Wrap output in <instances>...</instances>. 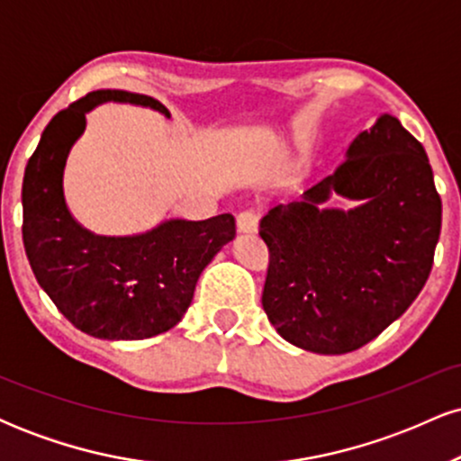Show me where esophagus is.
<instances>
[{
  "instance_id": "1",
  "label": "esophagus",
  "mask_w": 461,
  "mask_h": 461,
  "mask_svg": "<svg viewBox=\"0 0 461 461\" xmlns=\"http://www.w3.org/2000/svg\"><path fill=\"white\" fill-rule=\"evenodd\" d=\"M258 221H260V214L256 212V210L247 208V210H240L236 216V225L238 230L245 231V234H253V231L258 230Z\"/></svg>"
}]
</instances>
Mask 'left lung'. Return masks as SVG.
Returning <instances> with one entry per match:
<instances>
[{
  "label": "left lung",
  "instance_id": "8db88e82",
  "mask_svg": "<svg viewBox=\"0 0 461 461\" xmlns=\"http://www.w3.org/2000/svg\"><path fill=\"white\" fill-rule=\"evenodd\" d=\"M333 192L358 208L321 209ZM440 227L429 158L396 116L382 114L331 176L260 221L271 253L262 293L268 321L305 351H356L418 297Z\"/></svg>",
  "mask_w": 461,
  "mask_h": 461
}]
</instances>
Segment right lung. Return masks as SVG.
Returning a JSON list of instances; mask_svg holds the SVG:
<instances>
[{
    "mask_svg": "<svg viewBox=\"0 0 461 461\" xmlns=\"http://www.w3.org/2000/svg\"><path fill=\"white\" fill-rule=\"evenodd\" d=\"M104 102L171 116L158 99L128 91H95L60 110L25 167L23 247L36 282L79 331L145 340L182 321L201 271L236 236V221L171 219L136 236H97L79 225L67 208L62 176L86 113Z\"/></svg>",
    "mask_w": 461,
    "mask_h": 461,
    "instance_id": "obj_1",
    "label": "right lung"
}]
</instances>
